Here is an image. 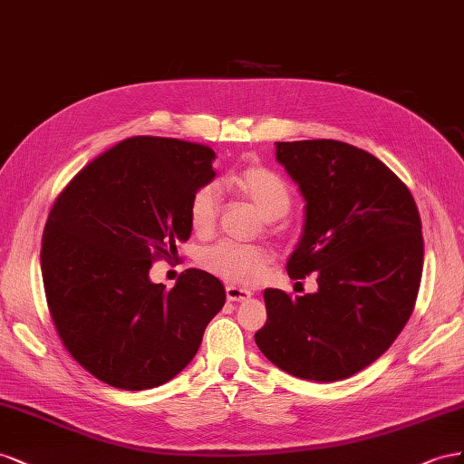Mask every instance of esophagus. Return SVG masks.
I'll return each instance as SVG.
<instances>
[{
  "instance_id": "obj_1",
  "label": "esophagus",
  "mask_w": 464,
  "mask_h": 464,
  "mask_svg": "<svg viewBox=\"0 0 464 464\" xmlns=\"http://www.w3.org/2000/svg\"><path fill=\"white\" fill-rule=\"evenodd\" d=\"M225 294H227V299L233 301V303H241V301H246V299L253 297V294H250L248 289L235 287V285H227V287H225Z\"/></svg>"
}]
</instances>
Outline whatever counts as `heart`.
Returning a JSON list of instances; mask_svg holds the SVG:
<instances>
[{
    "mask_svg": "<svg viewBox=\"0 0 464 464\" xmlns=\"http://www.w3.org/2000/svg\"><path fill=\"white\" fill-rule=\"evenodd\" d=\"M227 184L248 198L262 211V216L270 221L285 216L291 206V192L284 179L260 165H248L237 170L227 179ZM218 209V188L211 187V184L198 188L188 208L192 231L196 235H208L216 227ZM200 264L209 274L221 277L225 282L237 285H253L260 280L264 268H266L268 256L262 248L256 246L218 243L204 250L200 255Z\"/></svg>",
    "mask_w": 464,
    "mask_h": 464,
    "instance_id": "obj_1",
    "label": "heart"
}]
</instances>
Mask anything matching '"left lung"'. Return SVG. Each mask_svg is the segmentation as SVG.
Wrapping results in <instances>:
<instances>
[{"instance_id": "obj_1", "label": "left lung", "mask_w": 464, "mask_h": 464, "mask_svg": "<svg viewBox=\"0 0 464 464\" xmlns=\"http://www.w3.org/2000/svg\"><path fill=\"white\" fill-rule=\"evenodd\" d=\"M276 159L305 200L285 270L316 274L319 289L291 299L264 289L268 321L256 346L285 373L319 382L372 365L412 314L423 268L412 194L377 157L336 140L276 141Z\"/></svg>"}]
</instances>
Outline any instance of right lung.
<instances>
[{
    "mask_svg": "<svg viewBox=\"0 0 464 464\" xmlns=\"http://www.w3.org/2000/svg\"><path fill=\"white\" fill-rule=\"evenodd\" d=\"M214 150L136 136L87 165L46 221L41 270L58 334L111 387L145 391L177 377L225 305V287L187 270L173 289L150 280L155 256L190 239L188 208L216 179Z\"/></svg>",
    "mask_w": 464,
    "mask_h": 464,
    "instance_id": "add662e5",
    "label": "right lung"
}]
</instances>
